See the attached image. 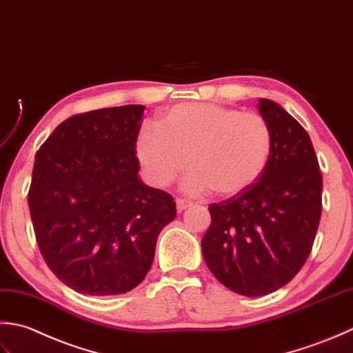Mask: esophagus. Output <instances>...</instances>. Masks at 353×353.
Segmentation results:
<instances>
[{"mask_svg":"<svg viewBox=\"0 0 353 353\" xmlns=\"http://www.w3.org/2000/svg\"><path fill=\"white\" fill-rule=\"evenodd\" d=\"M192 204H193V203H192V201H189V199L176 198V208H178V212L185 210V208H189Z\"/></svg>","mask_w":353,"mask_h":353,"instance_id":"1","label":"esophagus"}]
</instances>
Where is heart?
I'll list each match as a JSON object with an SVG mask.
<instances>
[{"mask_svg":"<svg viewBox=\"0 0 353 353\" xmlns=\"http://www.w3.org/2000/svg\"><path fill=\"white\" fill-rule=\"evenodd\" d=\"M274 150L270 121L257 112L216 103H179L143 128L135 154L149 181L169 185L187 166L190 193L213 190L233 198L250 190L267 170Z\"/></svg>","mask_w":353,"mask_h":353,"instance_id":"b5f03b06","label":"heart"}]
</instances>
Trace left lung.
I'll return each mask as SVG.
<instances>
[{
  "label": "left lung",
  "mask_w": 353,
  "mask_h": 353,
  "mask_svg": "<svg viewBox=\"0 0 353 353\" xmlns=\"http://www.w3.org/2000/svg\"><path fill=\"white\" fill-rule=\"evenodd\" d=\"M259 112L274 132L268 168L245 193L208 205L212 224L201 241L213 276L248 297L296 277L321 218L323 176L305 128L268 99H261Z\"/></svg>",
  "instance_id": "obj_1"
}]
</instances>
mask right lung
Wrapping results in <instances>:
<instances>
[{
	"mask_svg": "<svg viewBox=\"0 0 353 353\" xmlns=\"http://www.w3.org/2000/svg\"><path fill=\"white\" fill-rule=\"evenodd\" d=\"M143 105L67 119L34 157L28 208L41 254L62 283L88 296L134 290L158 234L176 216L172 195L140 181Z\"/></svg>",
	"mask_w": 353,
	"mask_h": 353,
	"instance_id": "obj_1",
	"label": "right lung"
}]
</instances>
